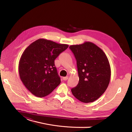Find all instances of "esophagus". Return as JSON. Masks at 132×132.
Returning a JSON list of instances; mask_svg holds the SVG:
<instances>
[{
  "mask_svg": "<svg viewBox=\"0 0 132 132\" xmlns=\"http://www.w3.org/2000/svg\"><path fill=\"white\" fill-rule=\"evenodd\" d=\"M68 76H67V77H63V80L64 81H66V80H68Z\"/></svg>",
  "mask_w": 132,
  "mask_h": 132,
  "instance_id": "1",
  "label": "esophagus"
}]
</instances>
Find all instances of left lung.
<instances>
[{"instance_id": "left-lung-1", "label": "left lung", "mask_w": 132, "mask_h": 132, "mask_svg": "<svg viewBox=\"0 0 132 132\" xmlns=\"http://www.w3.org/2000/svg\"><path fill=\"white\" fill-rule=\"evenodd\" d=\"M69 48L77 60L79 78L71 93L81 102H93L109 86L111 75L109 60L100 48L90 42L71 45Z\"/></svg>"}]
</instances>
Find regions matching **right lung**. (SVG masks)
<instances>
[{
    "instance_id": "add662e5",
    "label": "right lung",
    "mask_w": 132,
    "mask_h": 132,
    "mask_svg": "<svg viewBox=\"0 0 132 132\" xmlns=\"http://www.w3.org/2000/svg\"><path fill=\"white\" fill-rule=\"evenodd\" d=\"M68 46L40 38L25 49L19 61V73L23 85L34 95L46 96L60 84L54 60Z\"/></svg>"
}]
</instances>
